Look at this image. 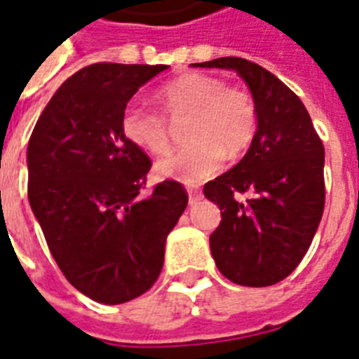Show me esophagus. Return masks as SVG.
Returning a JSON list of instances; mask_svg holds the SVG:
<instances>
[{
    "mask_svg": "<svg viewBox=\"0 0 359 359\" xmlns=\"http://www.w3.org/2000/svg\"><path fill=\"white\" fill-rule=\"evenodd\" d=\"M188 197H190V205H196V203L201 201V191L196 190V188H190L188 190Z\"/></svg>",
    "mask_w": 359,
    "mask_h": 359,
    "instance_id": "esophagus-1",
    "label": "esophagus"
}]
</instances>
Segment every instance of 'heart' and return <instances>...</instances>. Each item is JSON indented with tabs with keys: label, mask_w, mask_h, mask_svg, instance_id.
<instances>
[{
	"label": "heart",
	"mask_w": 359,
	"mask_h": 359,
	"mask_svg": "<svg viewBox=\"0 0 359 359\" xmlns=\"http://www.w3.org/2000/svg\"><path fill=\"white\" fill-rule=\"evenodd\" d=\"M171 117L188 115L186 137L190 143L156 163L162 179L197 184L212 177L225 160L240 156L255 140L259 114L250 91L225 86L222 78L186 72L158 91ZM121 130L130 145L149 154L169 149L165 117L140 102H130L121 115Z\"/></svg>",
	"instance_id": "heart-1"
}]
</instances>
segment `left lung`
<instances>
[{
  "instance_id": "obj_1",
  "label": "left lung",
  "mask_w": 359,
  "mask_h": 359,
  "mask_svg": "<svg viewBox=\"0 0 359 359\" xmlns=\"http://www.w3.org/2000/svg\"><path fill=\"white\" fill-rule=\"evenodd\" d=\"M235 70L250 87L259 126L245 156L207 182L203 194L222 210L210 251L225 278L268 287L294 270L324 212V145L302 100L272 72L242 57L194 63ZM250 193L248 200H240Z\"/></svg>"
}]
</instances>
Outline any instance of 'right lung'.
<instances>
[{"label":"right lung","mask_w":359,"mask_h":359,"mask_svg":"<svg viewBox=\"0 0 359 359\" xmlns=\"http://www.w3.org/2000/svg\"><path fill=\"white\" fill-rule=\"evenodd\" d=\"M168 65L95 63L59 87L27 145L31 210L72 287L117 306L151 289L188 205L163 180L143 196L151 160L121 130L123 109Z\"/></svg>","instance_id":"obj_1"}]
</instances>
